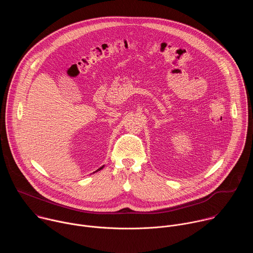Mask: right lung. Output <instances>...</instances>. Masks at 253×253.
<instances>
[{"instance_id": "add662e5", "label": "right lung", "mask_w": 253, "mask_h": 253, "mask_svg": "<svg viewBox=\"0 0 253 253\" xmlns=\"http://www.w3.org/2000/svg\"><path fill=\"white\" fill-rule=\"evenodd\" d=\"M103 167H104V165H103V166H102V167H100V168H99V169H97V170H96V171H95V172H97V171H99V170H101V169H102V168H103ZM95 172H93V173H95Z\"/></svg>"}]
</instances>
